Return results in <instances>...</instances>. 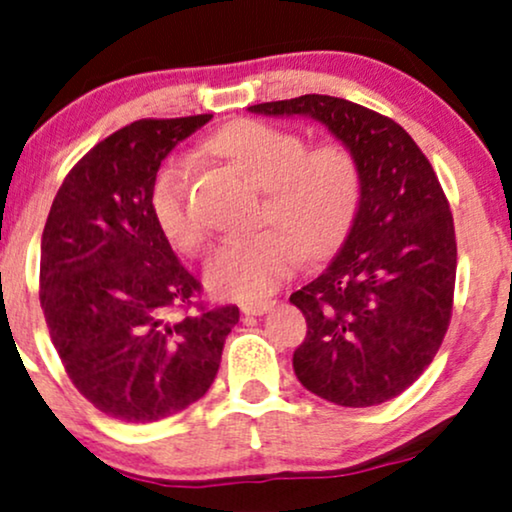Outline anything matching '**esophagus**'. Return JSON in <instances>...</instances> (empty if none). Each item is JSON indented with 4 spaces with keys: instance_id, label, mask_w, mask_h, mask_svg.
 I'll return each instance as SVG.
<instances>
[{
    "instance_id": "34e87169",
    "label": "esophagus",
    "mask_w": 512,
    "mask_h": 512,
    "mask_svg": "<svg viewBox=\"0 0 512 512\" xmlns=\"http://www.w3.org/2000/svg\"><path fill=\"white\" fill-rule=\"evenodd\" d=\"M271 306H274V302L271 299H262V302H245L241 304V311L245 313V316H264Z\"/></svg>"
}]
</instances>
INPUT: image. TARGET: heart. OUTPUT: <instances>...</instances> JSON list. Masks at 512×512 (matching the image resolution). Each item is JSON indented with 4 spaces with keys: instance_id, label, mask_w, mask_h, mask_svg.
<instances>
[{
    "instance_id": "heart-1",
    "label": "heart",
    "mask_w": 512,
    "mask_h": 512,
    "mask_svg": "<svg viewBox=\"0 0 512 512\" xmlns=\"http://www.w3.org/2000/svg\"><path fill=\"white\" fill-rule=\"evenodd\" d=\"M208 152L234 163L264 189L260 224L269 229L224 241L206 264L210 292L238 302L267 297L292 274L299 257H320L342 243L356 220L363 173L342 142L309 149L295 131L241 119L208 140ZM185 166L168 163L156 175L152 210L175 248L196 255L208 227L189 199Z\"/></svg>"
}]
</instances>
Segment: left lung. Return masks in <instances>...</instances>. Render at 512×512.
Instances as JSON below:
<instances>
[{
  "instance_id": "1",
  "label": "left lung",
  "mask_w": 512,
  "mask_h": 512,
  "mask_svg": "<svg viewBox=\"0 0 512 512\" xmlns=\"http://www.w3.org/2000/svg\"><path fill=\"white\" fill-rule=\"evenodd\" d=\"M309 117L356 154L363 196L327 269L290 302L306 337L292 356L306 391L342 407H372L421 377L452 318L454 220L438 175L393 119L332 95L248 107Z\"/></svg>"
}]
</instances>
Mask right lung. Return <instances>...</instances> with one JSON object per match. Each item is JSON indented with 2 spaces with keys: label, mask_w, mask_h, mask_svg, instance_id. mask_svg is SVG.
I'll return each instance as SVG.
<instances>
[{
  "label": "right lung",
  "mask_w": 512,
  "mask_h": 512,
  "mask_svg": "<svg viewBox=\"0 0 512 512\" xmlns=\"http://www.w3.org/2000/svg\"><path fill=\"white\" fill-rule=\"evenodd\" d=\"M210 119H140L98 142L67 173L42 234L39 299L51 342L88 403L128 424L203 398L238 323L234 304L194 302L201 283L152 210L161 161Z\"/></svg>",
  "instance_id": "obj_1"
}]
</instances>
